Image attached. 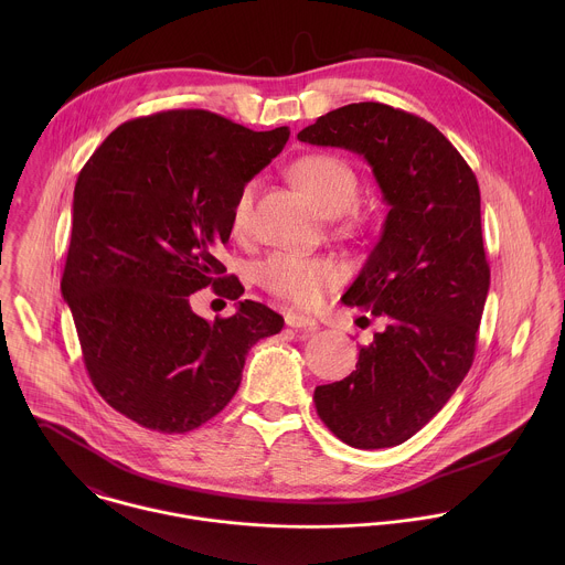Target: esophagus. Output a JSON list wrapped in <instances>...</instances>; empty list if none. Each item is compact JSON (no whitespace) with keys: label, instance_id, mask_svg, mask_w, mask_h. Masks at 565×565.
I'll list each match as a JSON object with an SVG mask.
<instances>
[{"label":"esophagus","instance_id":"esophagus-1","mask_svg":"<svg viewBox=\"0 0 565 565\" xmlns=\"http://www.w3.org/2000/svg\"><path fill=\"white\" fill-rule=\"evenodd\" d=\"M285 322L291 328H305V330H316L318 322L309 316H302V313H296V311H287L285 313Z\"/></svg>","mask_w":565,"mask_h":565}]
</instances>
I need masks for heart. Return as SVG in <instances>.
Returning <instances> with one entry per match:
<instances>
[{"mask_svg":"<svg viewBox=\"0 0 565 565\" xmlns=\"http://www.w3.org/2000/svg\"><path fill=\"white\" fill-rule=\"evenodd\" d=\"M300 189L326 215H339L356 200L359 178L352 164L334 154H305L289 167ZM256 184L245 182L233 204L231 222L235 233H245L252 224ZM343 278V265L332 256H309L289 249L271 252L256 265V282L289 302L316 309Z\"/></svg>","mask_w":565,"mask_h":565,"instance_id":"heart-1","label":"heart"}]
</instances>
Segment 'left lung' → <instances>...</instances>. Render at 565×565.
Here are the masks:
<instances>
[{"mask_svg": "<svg viewBox=\"0 0 565 565\" xmlns=\"http://www.w3.org/2000/svg\"><path fill=\"white\" fill-rule=\"evenodd\" d=\"M298 139L361 154L390 204L341 298L385 328L361 345L350 376L316 387L313 403L348 446L392 448L441 411L475 361L489 291L479 182L433 124L381 102L330 110Z\"/></svg>", "mask_w": 565, "mask_h": 565, "instance_id": "left-lung-1", "label": "left lung"}]
</instances>
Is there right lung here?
Segmentation results:
<instances>
[{"instance_id":"add662e5","label":"right lung","mask_w":565,"mask_h":565,"mask_svg":"<svg viewBox=\"0 0 565 565\" xmlns=\"http://www.w3.org/2000/svg\"><path fill=\"white\" fill-rule=\"evenodd\" d=\"M287 139V126L175 108L121 124L82 167L61 291L90 383L128 419L169 435L202 426L237 394L247 350L282 330L260 302L206 322L189 298H242L215 249L239 189Z\"/></svg>"}]
</instances>
